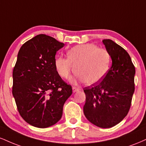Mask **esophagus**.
<instances>
[{
  "instance_id": "34e87169",
  "label": "esophagus",
  "mask_w": 146,
  "mask_h": 146,
  "mask_svg": "<svg viewBox=\"0 0 146 146\" xmlns=\"http://www.w3.org/2000/svg\"><path fill=\"white\" fill-rule=\"evenodd\" d=\"M79 90H80V88H79V87L73 86V93H75V92L78 91Z\"/></svg>"
}]
</instances>
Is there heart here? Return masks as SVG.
Returning <instances> with one entry per match:
<instances>
[{
	"label": "heart",
	"instance_id": "obj_1",
	"mask_svg": "<svg viewBox=\"0 0 146 146\" xmlns=\"http://www.w3.org/2000/svg\"><path fill=\"white\" fill-rule=\"evenodd\" d=\"M67 56L58 57L55 62L58 74L64 79L69 78L75 68L77 80L95 84L104 78L110 68L109 53L93 43L71 48L67 51Z\"/></svg>",
	"mask_w": 146,
	"mask_h": 146
}]
</instances>
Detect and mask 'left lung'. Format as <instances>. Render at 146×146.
I'll list each match as a JSON object with an SVG mask.
<instances>
[{
    "mask_svg": "<svg viewBox=\"0 0 146 146\" xmlns=\"http://www.w3.org/2000/svg\"><path fill=\"white\" fill-rule=\"evenodd\" d=\"M102 42L111 57L112 66L101 82L84 88V113L93 124L108 128L121 121L130 110L135 67L124 48L110 39Z\"/></svg>",
    "mask_w": 146,
    "mask_h": 146,
    "instance_id": "1",
    "label": "left lung"
}]
</instances>
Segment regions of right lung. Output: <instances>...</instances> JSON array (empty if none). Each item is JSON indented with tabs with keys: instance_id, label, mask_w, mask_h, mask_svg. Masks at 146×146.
Returning <instances> with one entry per match:
<instances>
[{
	"instance_id": "obj_1",
	"label": "right lung",
	"mask_w": 146,
	"mask_h": 146,
	"mask_svg": "<svg viewBox=\"0 0 146 146\" xmlns=\"http://www.w3.org/2000/svg\"><path fill=\"white\" fill-rule=\"evenodd\" d=\"M64 44L45 34L23 44L13 70L12 93L18 112L25 121L47 128L61 119L63 106L72 87L57 71L56 54Z\"/></svg>"
}]
</instances>
